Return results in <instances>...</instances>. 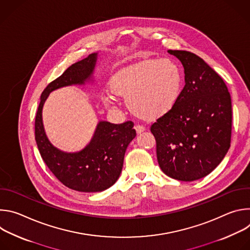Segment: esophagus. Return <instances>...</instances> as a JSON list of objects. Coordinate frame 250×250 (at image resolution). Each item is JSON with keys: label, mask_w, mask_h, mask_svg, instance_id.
<instances>
[{"label": "esophagus", "mask_w": 250, "mask_h": 250, "mask_svg": "<svg viewBox=\"0 0 250 250\" xmlns=\"http://www.w3.org/2000/svg\"><path fill=\"white\" fill-rule=\"evenodd\" d=\"M134 128H135V130H136L137 133H141L142 131L146 130V127H145L144 125H136L134 126Z\"/></svg>", "instance_id": "1"}]
</instances>
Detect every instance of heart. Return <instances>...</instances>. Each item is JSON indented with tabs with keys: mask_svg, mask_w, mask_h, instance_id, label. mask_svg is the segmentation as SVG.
I'll list each match as a JSON object with an SVG mask.
<instances>
[{
	"mask_svg": "<svg viewBox=\"0 0 250 250\" xmlns=\"http://www.w3.org/2000/svg\"><path fill=\"white\" fill-rule=\"evenodd\" d=\"M181 71L170 58L149 59L118 72L112 79L115 94L128 97L129 109L145 119H156L168 113L179 97ZM104 104L114 106L111 93L103 96Z\"/></svg>",
	"mask_w": 250,
	"mask_h": 250,
	"instance_id": "b5f03b06",
	"label": "heart"
}]
</instances>
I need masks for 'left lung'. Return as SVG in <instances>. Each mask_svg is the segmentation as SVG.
Returning <instances> with one entry per match:
<instances>
[{
    "label": "left lung",
    "mask_w": 250,
    "mask_h": 250,
    "mask_svg": "<svg viewBox=\"0 0 250 250\" xmlns=\"http://www.w3.org/2000/svg\"><path fill=\"white\" fill-rule=\"evenodd\" d=\"M184 67L185 86L173 108L151 125L161 170L195 181L209 174L230 147L231 100L222 77L201 57L168 50Z\"/></svg>",
    "instance_id": "obj_1"
}]
</instances>
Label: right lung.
<instances>
[{"mask_svg": "<svg viewBox=\"0 0 250 250\" xmlns=\"http://www.w3.org/2000/svg\"><path fill=\"white\" fill-rule=\"evenodd\" d=\"M97 53L68 67L61 76L47 85L41 97L34 132L40 153L53 175L69 189L79 192H102L113 186L121 175L125 153L136 132L133 123L121 125L100 122L90 144L81 151L63 152L46 137L42 124V106L49 93L65 86L84 84L93 74Z\"/></svg>", "mask_w": 250, "mask_h": 250, "instance_id": "add662e5", "label": "right lung"}]
</instances>
